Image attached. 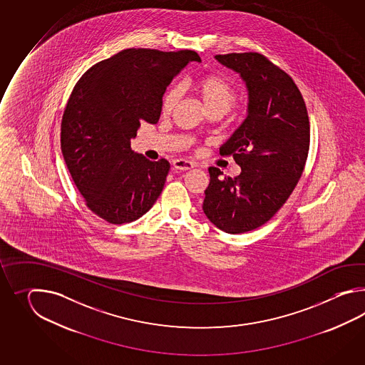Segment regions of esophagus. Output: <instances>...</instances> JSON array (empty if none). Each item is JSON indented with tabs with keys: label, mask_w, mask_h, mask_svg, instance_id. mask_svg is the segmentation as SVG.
<instances>
[{
	"label": "esophagus",
	"mask_w": 365,
	"mask_h": 365,
	"mask_svg": "<svg viewBox=\"0 0 365 365\" xmlns=\"http://www.w3.org/2000/svg\"><path fill=\"white\" fill-rule=\"evenodd\" d=\"M195 167V164L193 162H189L185 159H176L173 160V168L175 170H180V171H187V170H192Z\"/></svg>",
	"instance_id": "1"
}]
</instances>
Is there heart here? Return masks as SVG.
Instances as JSON below:
<instances>
[{
	"label": "heart",
	"instance_id": "obj_1",
	"mask_svg": "<svg viewBox=\"0 0 365 365\" xmlns=\"http://www.w3.org/2000/svg\"><path fill=\"white\" fill-rule=\"evenodd\" d=\"M193 87L207 112H219L225 115V112L232 108L237 99V93L232 83L217 74H207L195 79ZM180 93L181 90L179 86H172L165 93L162 103L164 113H170L176 107Z\"/></svg>",
	"mask_w": 365,
	"mask_h": 365
}]
</instances>
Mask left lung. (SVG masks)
I'll use <instances>...</instances> for the list:
<instances>
[{
    "instance_id": "8db88e82",
    "label": "left lung",
    "mask_w": 365,
    "mask_h": 365,
    "mask_svg": "<svg viewBox=\"0 0 365 365\" xmlns=\"http://www.w3.org/2000/svg\"><path fill=\"white\" fill-rule=\"evenodd\" d=\"M247 87V117L220 146L240 165L237 178L210 167L203 212L227 233L253 231L287 201L309 150V118L291 77L258 53L217 55Z\"/></svg>"
}]
</instances>
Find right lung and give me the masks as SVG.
I'll return each mask as SVG.
<instances>
[{"mask_svg":"<svg viewBox=\"0 0 365 365\" xmlns=\"http://www.w3.org/2000/svg\"><path fill=\"white\" fill-rule=\"evenodd\" d=\"M193 51L129 48L95 63L77 82L63 112V160L87 206L112 225L137 220L163 190L170 163L130 148L140 123L156 124L167 86Z\"/></svg>","mask_w":365,"mask_h":365,"instance_id":"right-lung-1","label":"right lung"}]
</instances>
